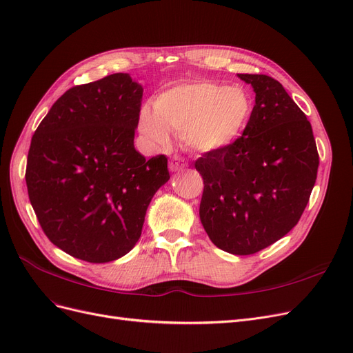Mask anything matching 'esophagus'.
<instances>
[{
  "instance_id": "esophagus-1",
  "label": "esophagus",
  "mask_w": 353,
  "mask_h": 353,
  "mask_svg": "<svg viewBox=\"0 0 353 353\" xmlns=\"http://www.w3.org/2000/svg\"><path fill=\"white\" fill-rule=\"evenodd\" d=\"M187 168V162L179 158V157H174L171 161H169V169H171L172 172H176V171H182V169Z\"/></svg>"
}]
</instances>
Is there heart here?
Returning a JSON list of instances; mask_svg holds the SVG:
<instances>
[{"label":"heart","mask_w":353,"mask_h":353,"mask_svg":"<svg viewBox=\"0 0 353 353\" xmlns=\"http://www.w3.org/2000/svg\"><path fill=\"white\" fill-rule=\"evenodd\" d=\"M252 112L249 94L237 85L214 81H188L162 91L153 108L139 112V132L152 146L163 148L171 133L199 152L229 148L243 133Z\"/></svg>","instance_id":"1"}]
</instances>
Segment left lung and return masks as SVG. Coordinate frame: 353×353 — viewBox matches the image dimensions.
Masks as SVG:
<instances>
[{"label": "left lung", "instance_id": "obj_1", "mask_svg": "<svg viewBox=\"0 0 353 353\" xmlns=\"http://www.w3.org/2000/svg\"><path fill=\"white\" fill-rule=\"evenodd\" d=\"M255 91L246 128L229 148L195 161L204 181L200 220L210 241L233 255H252L299 223L317 178L312 124L281 83L237 74Z\"/></svg>", "mask_w": 353, "mask_h": 353}]
</instances>
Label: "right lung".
<instances>
[{
    "label": "right lung",
    "mask_w": 353,
    "mask_h": 353,
    "mask_svg": "<svg viewBox=\"0 0 353 353\" xmlns=\"http://www.w3.org/2000/svg\"><path fill=\"white\" fill-rule=\"evenodd\" d=\"M143 87L112 74L68 90L30 143L26 184L49 241L91 263L137 243L146 210L169 179L168 158L134 149Z\"/></svg>",
    "instance_id": "obj_1"
}]
</instances>
